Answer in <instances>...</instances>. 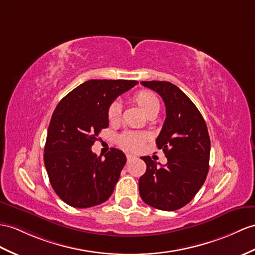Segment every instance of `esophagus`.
Returning a JSON list of instances; mask_svg holds the SVG:
<instances>
[{"instance_id":"1","label":"esophagus","mask_w":255,"mask_h":255,"mask_svg":"<svg viewBox=\"0 0 255 255\" xmlns=\"http://www.w3.org/2000/svg\"><path fill=\"white\" fill-rule=\"evenodd\" d=\"M127 159H128V161H131V160L135 159V156H134V154H131V153H128V154H127Z\"/></svg>"}]
</instances>
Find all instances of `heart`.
Here are the masks:
<instances>
[{"instance_id": "obj_1", "label": "heart", "mask_w": 255, "mask_h": 255, "mask_svg": "<svg viewBox=\"0 0 255 255\" xmlns=\"http://www.w3.org/2000/svg\"><path fill=\"white\" fill-rule=\"evenodd\" d=\"M134 101L136 104L141 108V110L148 116L152 113H158L160 109V102L158 97L153 94V93L149 91H140L134 96ZM122 113V106L121 104L115 101L109 105L107 110V117L110 122H117L120 119ZM146 138L145 135H140L134 132H124L119 136L120 144L128 149H138L141 147L142 142Z\"/></svg>"}]
</instances>
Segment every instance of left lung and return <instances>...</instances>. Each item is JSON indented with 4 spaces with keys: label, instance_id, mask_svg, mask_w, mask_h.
Segmentation results:
<instances>
[{
    "label": "left lung",
    "instance_id": "1",
    "mask_svg": "<svg viewBox=\"0 0 255 255\" xmlns=\"http://www.w3.org/2000/svg\"><path fill=\"white\" fill-rule=\"evenodd\" d=\"M162 97L166 118L156 139L167 163L159 166L141 157L147 169L139 178V195L148 206L163 211L183 208L206 181L209 172L210 136L200 111L184 92L166 81H141Z\"/></svg>",
    "mask_w": 255,
    "mask_h": 255
}]
</instances>
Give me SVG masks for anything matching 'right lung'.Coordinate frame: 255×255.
Listing matches in <instances>:
<instances>
[{"label":"right lung","instance_id":"1","mask_svg":"<svg viewBox=\"0 0 255 255\" xmlns=\"http://www.w3.org/2000/svg\"><path fill=\"white\" fill-rule=\"evenodd\" d=\"M132 80H89L56 106L44 147L49 182L61 200L91 208L108 200L127 162L117 148L102 156L92 151L98 134L109 126V105L137 84Z\"/></svg>","mask_w":255,"mask_h":255}]
</instances>
